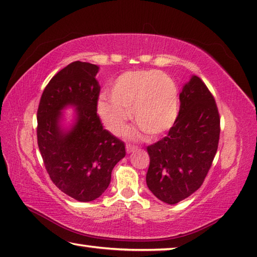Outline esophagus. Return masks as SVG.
I'll list each match as a JSON object with an SVG mask.
<instances>
[{"mask_svg": "<svg viewBox=\"0 0 257 257\" xmlns=\"http://www.w3.org/2000/svg\"><path fill=\"white\" fill-rule=\"evenodd\" d=\"M135 150H138V147H135V145H131V144H126V152L131 153L135 151Z\"/></svg>", "mask_w": 257, "mask_h": 257, "instance_id": "34e87169", "label": "esophagus"}]
</instances>
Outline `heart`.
<instances>
[{"label":"heart","mask_w":257,"mask_h":257,"mask_svg":"<svg viewBox=\"0 0 257 257\" xmlns=\"http://www.w3.org/2000/svg\"><path fill=\"white\" fill-rule=\"evenodd\" d=\"M111 99L101 98L97 112L109 132L120 134L131 110L133 119L149 137L166 133L179 114V94L167 75L157 70H133L119 75L108 91ZM135 132H132L134 135Z\"/></svg>","instance_id":"b5f03b06"}]
</instances>
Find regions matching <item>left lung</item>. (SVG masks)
I'll return each mask as SVG.
<instances>
[{"mask_svg": "<svg viewBox=\"0 0 257 257\" xmlns=\"http://www.w3.org/2000/svg\"><path fill=\"white\" fill-rule=\"evenodd\" d=\"M179 99L180 109L168 135L147 149V185L158 199L169 205L186 199L201 187L220 134L215 98L199 77H191Z\"/></svg>", "mask_w": 257, "mask_h": 257, "instance_id": "left-lung-1", "label": "left lung"}]
</instances>
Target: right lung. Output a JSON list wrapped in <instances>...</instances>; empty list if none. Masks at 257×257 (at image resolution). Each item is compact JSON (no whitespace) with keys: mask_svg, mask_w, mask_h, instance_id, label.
I'll list each match as a JSON object with an SVG mask.
<instances>
[{"mask_svg":"<svg viewBox=\"0 0 257 257\" xmlns=\"http://www.w3.org/2000/svg\"><path fill=\"white\" fill-rule=\"evenodd\" d=\"M98 66L74 61L52 77L39 103L37 138L51 181L78 201H93L107 189L112 170L125 157V144L104 130L97 114ZM76 107L70 130L61 126V109Z\"/></svg>","mask_w":257,"mask_h":257,"instance_id":"right-lung-1","label":"right lung"}]
</instances>
